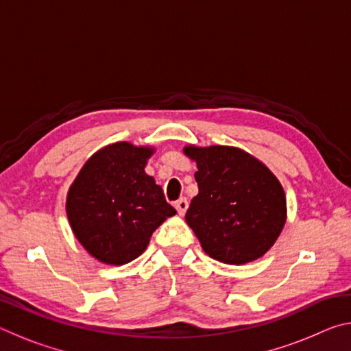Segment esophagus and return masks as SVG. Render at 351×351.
<instances>
[{
	"label": "esophagus",
	"instance_id": "1",
	"mask_svg": "<svg viewBox=\"0 0 351 351\" xmlns=\"http://www.w3.org/2000/svg\"><path fill=\"white\" fill-rule=\"evenodd\" d=\"M175 207H176V210H178V213H180V215H184V213H186V210H187V207H189V201L186 198H180L178 201H175Z\"/></svg>",
	"mask_w": 351,
	"mask_h": 351
}]
</instances>
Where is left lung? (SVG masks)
Listing matches in <instances>:
<instances>
[{
  "label": "left lung",
  "instance_id": "obj_1",
  "mask_svg": "<svg viewBox=\"0 0 351 351\" xmlns=\"http://www.w3.org/2000/svg\"><path fill=\"white\" fill-rule=\"evenodd\" d=\"M197 162L198 195L186 221L209 257L245 265L269 251L287 221V198L272 171L237 147H184Z\"/></svg>",
  "mask_w": 351,
  "mask_h": 351
}]
</instances>
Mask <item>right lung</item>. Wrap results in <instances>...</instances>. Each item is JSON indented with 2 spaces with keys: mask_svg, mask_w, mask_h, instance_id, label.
<instances>
[{
  "mask_svg": "<svg viewBox=\"0 0 351 351\" xmlns=\"http://www.w3.org/2000/svg\"><path fill=\"white\" fill-rule=\"evenodd\" d=\"M153 152L116 142L94 153L69 187L71 229L102 263L119 266L138 258L154 230L176 213L144 170Z\"/></svg>",
  "mask_w": 351,
  "mask_h": 351,
  "instance_id": "add662e5",
  "label": "right lung"
}]
</instances>
